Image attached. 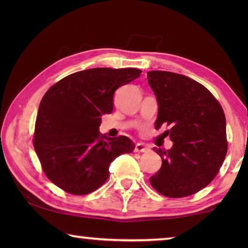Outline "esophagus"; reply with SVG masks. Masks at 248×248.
<instances>
[{"instance_id": "1", "label": "esophagus", "mask_w": 248, "mask_h": 248, "mask_svg": "<svg viewBox=\"0 0 248 248\" xmlns=\"http://www.w3.org/2000/svg\"><path fill=\"white\" fill-rule=\"evenodd\" d=\"M146 151H149V148L144 143H137L136 148H134V152H138V153L146 152Z\"/></svg>"}]
</instances>
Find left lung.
<instances>
[{"label": "left lung", "instance_id": "1", "mask_svg": "<svg viewBox=\"0 0 248 248\" xmlns=\"http://www.w3.org/2000/svg\"><path fill=\"white\" fill-rule=\"evenodd\" d=\"M148 81L158 105L155 128L170 125L165 132L173 142L167 151L153 149L162 166L150 183L170 198L194 195L212 182L225 158L223 109L203 85L186 75L150 71Z\"/></svg>", "mask_w": 248, "mask_h": 248}]
</instances>
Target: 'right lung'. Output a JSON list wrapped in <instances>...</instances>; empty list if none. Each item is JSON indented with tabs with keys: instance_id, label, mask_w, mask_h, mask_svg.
<instances>
[{
	"instance_id": "add662e5",
	"label": "right lung",
	"mask_w": 248,
	"mask_h": 248,
	"mask_svg": "<svg viewBox=\"0 0 248 248\" xmlns=\"http://www.w3.org/2000/svg\"><path fill=\"white\" fill-rule=\"evenodd\" d=\"M139 69L95 68L62 78L41 99L33 148L47 177L72 195H86L109 177L116 157L131 153L128 137L99 133L102 116L111 114L118 87L139 78Z\"/></svg>"
}]
</instances>
